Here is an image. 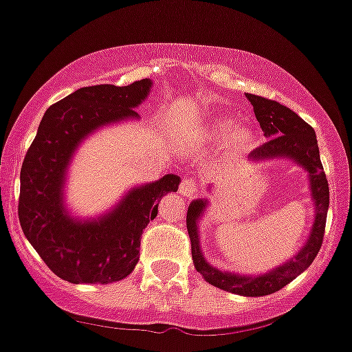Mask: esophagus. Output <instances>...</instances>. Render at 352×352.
I'll list each match as a JSON object with an SVG mask.
<instances>
[{
    "label": "esophagus",
    "mask_w": 352,
    "mask_h": 352,
    "mask_svg": "<svg viewBox=\"0 0 352 352\" xmlns=\"http://www.w3.org/2000/svg\"><path fill=\"white\" fill-rule=\"evenodd\" d=\"M179 193L184 198H193L198 193V184L197 181L191 179V177H184L179 184Z\"/></svg>",
    "instance_id": "obj_1"
}]
</instances>
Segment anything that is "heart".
Segmentation results:
<instances>
[{"mask_svg":"<svg viewBox=\"0 0 352 352\" xmlns=\"http://www.w3.org/2000/svg\"><path fill=\"white\" fill-rule=\"evenodd\" d=\"M208 138L212 140H222L224 138L226 148L231 155L246 154L253 148L256 140L255 130L248 124H229L228 121L217 120L210 124L207 131Z\"/></svg>","mask_w":352,"mask_h":352,"instance_id":"obj_1","label":"heart"}]
</instances>
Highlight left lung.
<instances>
[{
  "mask_svg": "<svg viewBox=\"0 0 352 352\" xmlns=\"http://www.w3.org/2000/svg\"><path fill=\"white\" fill-rule=\"evenodd\" d=\"M246 99L252 102L263 135L269 138V142H265L262 147L255 148L250 154V161L265 162L284 159V161L294 162L296 166L308 173L309 195H311L313 207H315V219H313L308 238H306L305 245L298 250V253L280 265L267 270L265 274L245 276V274L215 269L204 256L198 222L201 221L204 212L207 210L208 200L197 198L188 205L186 228L191 239V258H193L197 272H200L208 284L219 287V289L255 298V296H267L283 289L311 265L316 253L320 252L323 232H325L327 210H329V183H327V176L323 173L322 161H320L315 130L306 121H302L294 111L276 100L263 99V97L253 96V94H246Z\"/></svg>",
  "mask_w": 352,
  "mask_h": 352,
  "instance_id": "obj_1",
  "label": "left lung"
}]
</instances>
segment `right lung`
Instances as JSON below:
<instances>
[{
	"label": "right lung",
	"instance_id": "1",
	"mask_svg": "<svg viewBox=\"0 0 352 352\" xmlns=\"http://www.w3.org/2000/svg\"><path fill=\"white\" fill-rule=\"evenodd\" d=\"M151 89V78L126 87H83L53 104L41 120L20 171L19 219L30 245L63 280L109 284L130 276L159 201L177 191L179 176L166 175L133 186L96 217H75L66 207L68 169L80 145L100 128L138 120L135 109Z\"/></svg>",
	"mask_w": 352,
	"mask_h": 352
}]
</instances>
